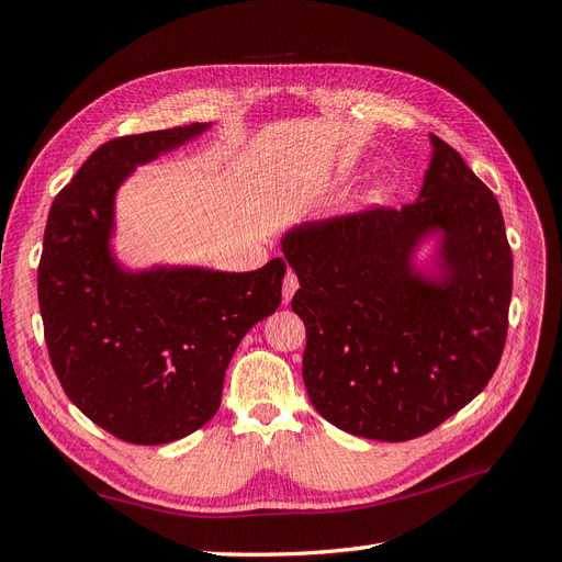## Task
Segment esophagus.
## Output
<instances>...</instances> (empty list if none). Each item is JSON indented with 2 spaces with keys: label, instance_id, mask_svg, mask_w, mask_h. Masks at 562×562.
Masks as SVG:
<instances>
[{
  "label": "esophagus",
  "instance_id": "34e87169",
  "mask_svg": "<svg viewBox=\"0 0 562 562\" xmlns=\"http://www.w3.org/2000/svg\"><path fill=\"white\" fill-rule=\"evenodd\" d=\"M300 288V281H297V274L293 269H288L285 271V279H283V300L288 302L291 300L293 295H295V291Z\"/></svg>",
  "mask_w": 562,
  "mask_h": 562
}]
</instances>
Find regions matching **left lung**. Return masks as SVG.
<instances>
[{
	"mask_svg": "<svg viewBox=\"0 0 562 562\" xmlns=\"http://www.w3.org/2000/svg\"><path fill=\"white\" fill-rule=\"evenodd\" d=\"M431 145L415 203L321 220L281 241L300 279L312 405L386 443L429 434L479 396L508 330L514 255L499 203L457 149L438 135ZM431 231L445 236L438 280L412 267Z\"/></svg>",
	"mask_w": 562,
	"mask_h": 562,
	"instance_id": "obj_1",
	"label": "left lung"
}]
</instances>
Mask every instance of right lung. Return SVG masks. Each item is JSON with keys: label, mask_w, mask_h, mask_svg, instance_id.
<instances>
[{"label": "right lung", "mask_w": 562, "mask_h": 562, "mask_svg": "<svg viewBox=\"0 0 562 562\" xmlns=\"http://www.w3.org/2000/svg\"><path fill=\"white\" fill-rule=\"evenodd\" d=\"M206 128L100 145L46 220L37 293L50 366L83 415L135 446L171 443L201 429L217 413L244 335L281 304L283 258L244 274L201 267L133 274L112 258L116 187L138 164Z\"/></svg>", "instance_id": "1"}]
</instances>
